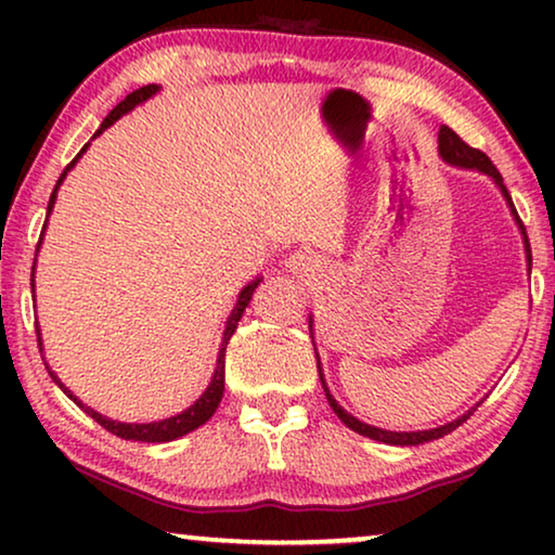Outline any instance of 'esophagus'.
<instances>
[{
    "label": "esophagus",
    "instance_id": "1",
    "mask_svg": "<svg viewBox=\"0 0 555 555\" xmlns=\"http://www.w3.org/2000/svg\"><path fill=\"white\" fill-rule=\"evenodd\" d=\"M285 268L300 280H315L323 272V262L321 257L313 253H293L285 260Z\"/></svg>",
    "mask_w": 555,
    "mask_h": 555
}]
</instances>
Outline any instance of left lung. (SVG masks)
<instances>
[{"mask_svg":"<svg viewBox=\"0 0 555 555\" xmlns=\"http://www.w3.org/2000/svg\"><path fill=\"white\" fill-rule=\"evenodd\" d=\"M439 156H442V162H447L450 166H457V169H467V171H480V173H485V177H490L492 181H495V186L500 189V194L505 196V202H507V207H511V215H513V219H515V224H518V230H520V234H522V245H526V260H528V272H530V264H533V257H530V245H528L526 227H522L520 217H518V211H515V207H513V199H511V194H507V189H505V184H503V177H500V171L495 169V164H492L490 158L482 154V151L469 149L467 143L462 141L460 135L452 131V128H447V126L439 128ZM308 328H310V338H313V315L308 318ZM313 346H315V340H313ZM315 359H318V351H315ZM318 376H321V384H323L325 399H328V404H331L333 412L338 414V420L344 422L348 429L359 431V435L369 437V439H376V442H384V444L416 447V444L431 442V439H439V437L450 435V431L457 429L460 424H462V422H467V420H469V414H473L475 409L480 406V404H475L473 409H469V412H465L462 416H457V420L447 422V424H442V427H435V429H420V431H389V429L374 427V424H366V422L356 420L353 414H348L346 409L340 406L336 399H333V393H331V389H328V384H325V378H323L321 359H318Z\"/></svg>","mask_w":555,"mask_h":555,"instance_id":"1","label":"left lung"}]
</instances>
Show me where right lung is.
Here are the masks:
<instances>
[{
  "label": "right lung",
  "instance_id": "add662e5",
  "mask_svg": "<svg viewBox=\"0 0 555 555\" xmlns=\"http://www.w3.org/2000/svg\"><path fill=\"white\" fill-rule=\"evenodd\" d=\"M158 90H162V86H143V88H139V90H133L131 95H126L124 101H120L116 108H113L108 116H105V120L101 124V128H98V131L93 133V139H98V135H101L105 128H111L113 124H116V120L120 118V116H126V113H131L135 105H141V103H146L149 98H154ZM88 146L90 143H86V146L80 149V154L73 158L70 164H67V169L60 173V179H57V184H55V189H52V194H50V202H48V217H50V211H52V207H55V199H57V189H60V184H63L65 181V177H67V171L73 169L75 164H78V158L86 154L88 151ZM44 230H48V219H44V224H42V234H40V242H37V253H40V245H42V237H44ZM35 264H37V260H35ZM35 264H33V298H35ZM262 283V278H255L253 283H247L245 287H242L240 291V295H237V302H234V308H232V313H230V318H227V325H224V333H222V344H219V353H217V366H215V374H211V382H209V386L207 389H204V393L199 399L194 401L192 406H186L184 412H179V414H173V416H169V420H162V422H149V424H128V422H118V420H108V416H103L101 412H95V409H90V406H86L82 404V401L75 397V393L67 389V386L60 382L57 378V374L55 371L50 369V363H44V366H48V374L52 376V382H55L60 389H63V393H67V397H70L75 404H78L82 412H86L88 416H93V420L101 424L103 429H108L111 435H116V437H120V439H133V442H156V444H162V442H171V439H179V437H184V435H189V431H194V429H199L204 422H209L211 420V414L217 412V406H219V401H222V397H224V353H227V344H230V338H232V333L237 331V323H240V318H242V313H245V308L249 306V300H253V293H255V287ZM37 344H40V351H44L42 348V333H40V325H37Z\"/></svg>",
  "mask_w": 555,
  "mask_h": 555
}]
</instances>
